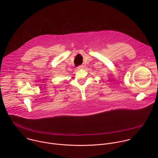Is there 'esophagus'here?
<instances>
[{"mask_svg": "<svg viewBox=\"0 0 158 158\" xmlns=\"http://www.w3.org/2000/svg\"><path fill=\"white\" fill-rule=\"evenodd\" d=\"M84 67V65H79V66L77 67V69H79V70H80V69H83Z\"/></svg>", "mask_w": 158, "mask_h": 158, "instance_id": "esophagus-1", "label": "esophagus"}]
</instances>
